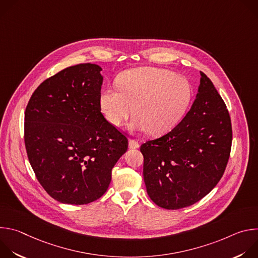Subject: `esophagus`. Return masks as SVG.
Masks as SVG:
<instances>
[{
	"instance_id": "esophagus-1",
	"label": "esophagus",
	"mask_w": 258,
	"mask_h": 258,
	"mask_svg": "<svg viewBox=\"0 0 258 258\" xmlns=\"http://www.w3.org/2000/svg\"><path fill=\"white\" fill-rule=\"evenodd\" d=\"M139 147H140V145H139V143L137 141L130 140V142H128V148L130 149H138Z\"/></svg>"
}]
</instances>
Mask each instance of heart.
<instances>
[{
    "mask_svg": "<svg viewBox=\"0 0 258 258\" xmlns=\"http://www.w3.org/2000/svg\"><path fill=\"white\" fill-rule=\"evenodd\" d=\"M118 87L108 86L100 105L108 121L121 125L134 112L132 132H148L159 137L172 131L185 116L192 100L190 83L173 72L156 67L124 71Z\"/></svg>",
    "mask_w": 258,
    "mask_h": 258,
    "instance_id": "heart-1",
    "label": "heart"
}]
</instances>
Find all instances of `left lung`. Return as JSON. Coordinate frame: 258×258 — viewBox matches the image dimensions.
I'll return each mask as SVG.
<instances>
[{
  "label": "left lung",
  "instance_id": "8db88e82",
  "mask_svg": "<svg viewBox=\"0 0 258 258\" xmlns=\"http://www.w3.org/2000/svg\"><path fill=\"white\" fill-rule=\"evenodd\" d=\"M189 112L168 134L141 146L151 200L165 209L188 207L222 178L231 152L232 125L224 100L200 72Z\"/></svg>",
  "mask_w": 258,
  "mask_h": 258
}]
</instances>
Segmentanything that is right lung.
Here are the masks:
<instances>
[{"mask_svg": "<svg viewBox=\"0 0 258 258\" xmlns=\"http://www.w3.org/2000/svg\"><path fill=\"white\" fill-rule=\"evenodd\" d=\"M101 70L92 63L63 69L38 87L25 110L29 163L46 192L61 203L99 199L127 150V139L101 113Z\"/></svg>", "mask_w": 258, "mask_h": 258, "instance_id": "1", "label": "right lung"}]
</instances>
